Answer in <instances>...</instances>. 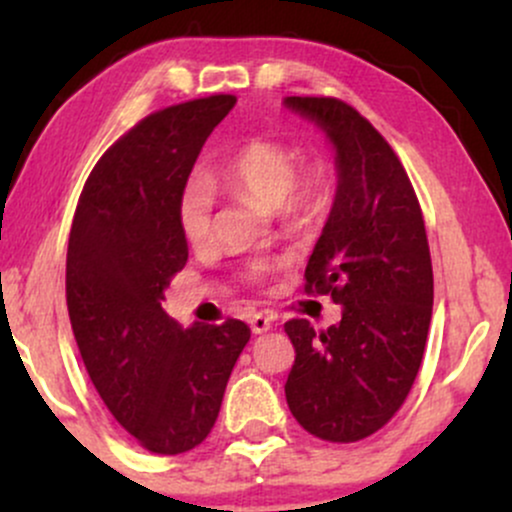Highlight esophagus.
<instances>
[{
    "instance_id": "obj_1",
    "label": "esophagus",
    "mask_w": 512,
    "mask_h": 512,
    "mask_svg": "<svg viewBox=\"0 0 512 512\" xmlns=\"http://www.w3.org/2000/svg\"><path fill=\"white\" fill-rule=\"evenodd\" d=\"M272 325H274V315L272 313H257V315H252V320H250V327H252V332H255V334L267 332Z\"/></svg>"
}]
</instances>
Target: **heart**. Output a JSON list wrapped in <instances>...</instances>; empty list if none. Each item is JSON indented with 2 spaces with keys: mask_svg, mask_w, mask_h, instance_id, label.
<instances>
[{
  "mask_svg": "<svg viewBox=\"0 0 512 512\" xmlns=\"http://www.w3.org/2000/svg\"><path fill=\"white\" fill-rule=\"evenodd\" d=\"M214 185L250 192L267 207L298 211L313 204L327 190V163L305 158L296 163V151L274 139H252L236 156L209 173ZM178 226L192 248H202L214 236V197L202 178H190L178 195ZM286 257L260 260L250 267V279H264L284 267Z\"/></svg>",
  "mask_w": 512,
  "mask_h": 512,
  "instance_id": "heart-1",
  "label": "heart"
}]
</instances>
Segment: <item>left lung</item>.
<instances>
[{"instance_id": "obj_1", "label": "left lung", "mask_w": 512, "mask_h": 512, "mask_svg": "<svg viewBox=\"0 0 512 512\" xmlns=\"http://www.w3.org/2000/svg\"><path fill=\"white\" fill-rule=\"evenodd\" d=\"M286 105L337 146V197L305 267V293L344 305L330 330L315 332L303 317L284 325L296 349L286 402L315 438L356 443L397 414L424 358L433 310L424 214L402 161L356 108L330 96Z\"/></svg>"}]
</instances>
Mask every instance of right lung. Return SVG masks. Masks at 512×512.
<instances>
[{
    "instance_id": "right-lung-1",
    "label": "right lung",
    "mask_w": 512,
    "mask_h": 512,
    "mask_svg": "<svg viewBox=\"0 0 512 512\" xmlns=\"http://www.w3.org/2000/svg\"><path fill=\"white\" fill-rule=\"evenodd\" d=\"M236 96L170 105L101 156L76 204L67 310L93 387L125 431L156 455L209 436L250 327L228 317L182 330L163 291L187 262L178 195Z\"/></svg>"
}]
</instances>
